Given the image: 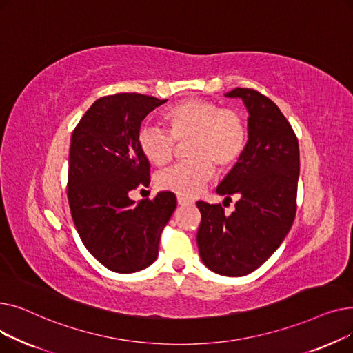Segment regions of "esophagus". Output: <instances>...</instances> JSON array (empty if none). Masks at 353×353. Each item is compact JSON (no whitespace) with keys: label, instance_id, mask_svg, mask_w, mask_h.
I'll return each mask as SVG.
<instances>
[{"label":"esophagus","instance_id":"1","mask_svg":"<svg viewBox=\"0 0 353 353\" xmlns=\"http://www.w3.org/2000/svg\"><path fill=\"white\" fill-rule=\"evenodd\" d=\"M177 205L179 206H189V205H193V201L192 200H189V199H186V197H177Z\"/></svg>","mask_w":353,"mask_h":353}]
</instances>
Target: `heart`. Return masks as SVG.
<instances>
[{
  "label": "heart",
  "mask_w": 353,
  "mask_h": 353,
  "mask_svg": "<svg viewBox=\"0 0 353 353\" xmlns=\"http://www.w3.org/2000/svg\"><path fill=\"white\" fill-rule=\"evenodd\" d=\"M170 133L154 125H143L137 136L141 154L156 165L169 163L177 143H188L186 163L160 172V190L181 197L196 196L214 176V167L229 170L242 157L248 144V124L236 110H221L213 101L189 99L164 113Z\"/></svg>",
  "instance_id": "obj_1"
}]
</instances>
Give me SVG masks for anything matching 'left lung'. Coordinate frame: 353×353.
<instances>
[{
  "label": "left lung",
  "instance_id": "left-lung-1",
  "mask_svg": "<svg viewBox=\"0 0 353 353\" xmlns=\"http://www.w3.org/2000/svg\"><path fill=\"white\" fill-rule=\"evenodd\" d=\"M225 97L240 99L248 110V144L216 192L240 199L230 216L220 205L196 203L201 213L197 246L212 272L239 277L262 266L289 233L301 161L298 139L272 100L240 87Z\"/></svg>",
  "mask_w": 353,
  "mask_h": 353
}]
</instances>
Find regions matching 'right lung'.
I'll list each match as a JSON object with an SVG mask.
<instances>
[{"label":"right lung","instance_id":"obj_1","mask_svg":"<svg viewBox=\"0 0 353 353\" xmlns=\"http://www.w3.org/2000/svg\"><path fill=\"white\" fill-rule=\"evenodd\" d=\"M165 101L136 92L101 97L71 136V216L85 249L111 272L134 273L150 266L177 206L170 192L140 203L128 196L139 184H150V163L137 136L145 116Z\"/></svg>","mask_w":353,"mask_h":353}]
</instances>
